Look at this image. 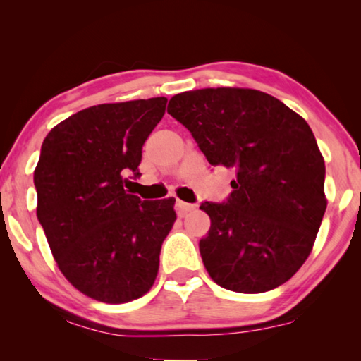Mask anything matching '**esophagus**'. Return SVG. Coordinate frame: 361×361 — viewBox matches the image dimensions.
<instances>
[{"label":"esophagus","mask_w":361,"mask_h":361,"mask_svg":"<svg viewBox=\"0 0 361 361\" xmlns=\"http://www.w3.org/2000/svg\"><path fill=\"white\" fill-rule=\"evenodd\" d=\"M176 212H178L180 216H185L188 212L194 210V205L192 204H188V202H183V200H176Z\"/></svg>","instance_id":"34e87169"}]
</instances>
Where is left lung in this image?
<instances>
[{"label": "left lung", "mask_w": 361, "mask_h": 361, "mask_svg": "<svg viewBox=\"0 0 361 361\" xmlns=\"http://www.w3.org/2000/svg\"><path fill=\"white\" fill-rule=\"evenodd\" d=\"M167 113L213 167L235 173L228 199L200 204L212 219L199 242L210 277L248 295L285 283L307 259L326 210L325 161L307 122L253 89L183 92Z\"/></svg>", "instance_id": "left-lung-1"}]
</instances>
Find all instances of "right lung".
Segmentation results:
<instances>
[{"instance_id": "right-lung-1", "label": "right lung", "mask_w": 361, "mask_h": 361, "mask_svg": "<svg viewBox=\"0 0 361 361\" xmlns=\"http://www.w3.org/2000/svg\"><path fill=\"white\" fill-rule=\"evenodd\" d=\"M167 99L85 108L47 133L35 169L38 221L68 282L89 298L122 304L154 283L175 199L142 200L124 186Z\"/></svg>"}]
</instances>
